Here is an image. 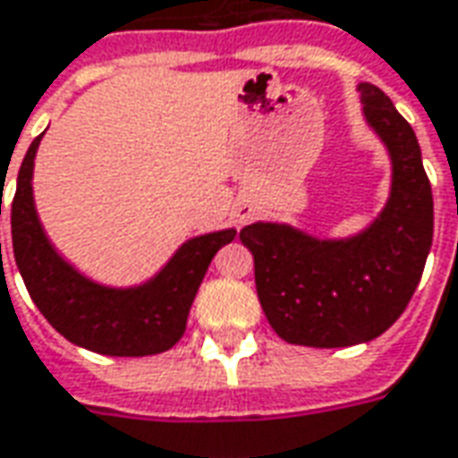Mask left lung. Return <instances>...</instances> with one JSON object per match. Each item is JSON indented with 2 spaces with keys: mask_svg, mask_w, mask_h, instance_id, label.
<instances>
[{
  "mask_svg": "<svg viewBox=\"0 0 458 458\" xmlns=\"http://www.w3.org/2000/svg\"><path fill=\"white\" fill-rule=\"evenodd\" d=\"M364 118L392 156L382 216L350 240H318L277 223L240 230L270 327L290 344L352 347L394 325L417 290L434 235V200L417 136L372 84H360Z\"/></svg>",
  "mask_w": 458,
  "mask_h": 458,
  "instance_id": "obj_1",
  "label": "left lung"
}]
</instances>
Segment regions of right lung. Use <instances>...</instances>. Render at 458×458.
Instances as JSON below:
<instances>
[{"mask_svg":"<svg viewBox=\"0 0 458 458\" xmlns=\"http://www.w3.org/2000/svg\"><path fill=\"white\" fill-rule=\"evenodd\" d=\"M39 140L41 136L31 140L21 161L12 200L14 260L34 305L51 327L84 350L108 357H146L171 350L183 337L208 265L235 238V230L188 240L161 273L140 287L114 290L91 283L56 255L37 218L31 168Z\"/></svg>","mask_w":458,"mask_h":458,"instance_id":"add662e5","label":"right lung"}]
</instances>
